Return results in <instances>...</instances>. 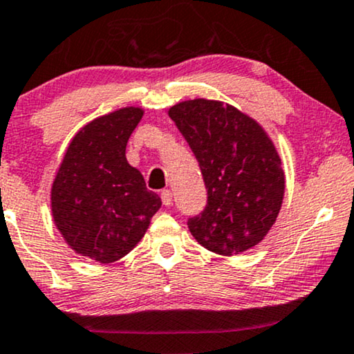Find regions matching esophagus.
Segmentation results:
<instances>
[{
    "mask_svg": "<svg viewBox=\"0 0 354 354\" xmlns=\"http://www.w3.org/2000/svg\"><path fill=\"white\" fill-rule=\"evenodd\" d=\"M162 203H163V205H167V207H169V205L173 204V194H171V191L165 189V191L162 192Z\"/></svg>",
    "mask_w": 354,
    "mask_h": 354,
    "instance_id": "1",
    "label": "esophagus"
}]
</instances>
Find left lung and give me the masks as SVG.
Segmentation results:
<instances>
[{"label": "left lung", "instance_id": "8db88e82", "mask_svg": "<svg viewBox=\"0 0 354 354\" xmlns=\"http://www.w3.org/2000/svg\"><path fill=\"white\" fill-rule=\"evenodd\" d=\"M199 162L207 204L187 218L210 252L239 254L259 243L284 196L281 158L257 120L221 101L191 100L168 111Z\"/></svg>", "mask_w": 354, "mask_h": 354}]
</instances>
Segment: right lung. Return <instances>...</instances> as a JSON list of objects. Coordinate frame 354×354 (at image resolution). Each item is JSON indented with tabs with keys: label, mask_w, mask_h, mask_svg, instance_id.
<instances>
[{
	"label": "right lung",
	"mask_w": 354,
	"mask_h": 354,
	"mask_svg": "<svg viewBox=\"0 0 354 354\" xmlns=\"http://www.w3.org/2000/svg\"><path fill=\"white\" fill-rule=\"evenodd\" d=\"M140 107H122L84 125L70 142L52 185V216L75 252L113 263L136 247L162 199L125 158Z\"/></svg>",
	"instance_id": "1"
}]
</instances>
